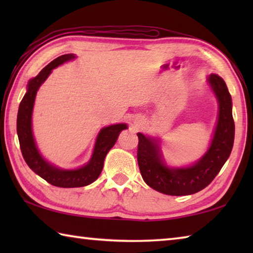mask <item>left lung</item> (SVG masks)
Segmentation results:
<instances>
[{
    "label": "left lung",
    "instance_id": "1",
    "mask_svg": "<svg viewBox=\"0 0 253 253\" xmlns=\"http://www.w3.org/2000/svg\"><path fill=\"white\" fill-rule=\"evenodd\" d=\"M209 83L219 100V119L212 144L208 153L195 165L186 169H169L164 166L160 149L149 137L138 132L137 161L142 177L154 190L168 195H188L203 190L228 160L234 142L232 101L224 80L211 75Z\"/></svg>",
    "mask_w": 253,
    "mask_h": 253
}]
</instances>
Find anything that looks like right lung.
<instances>
[{"instance_id": "1", "label": "right lung", "mask_w": 253, "mask_h": 253, "mask_svg": "<svg viewBox=\"0 0 253 253\" xmlns=\"http://www.w3.org/2000/svg\"><path fill=\"white\" fill-rule=\"evenodd\" d=\"M72 58H75L74 54L60 55L43 68L36 78L30 80L28 91L20 102L18 119H16V131H18L21 153H22L25 163L34 173L45 179L51 185L58 187H81L96 181L104 168V161L107 153L116 143L121 131L127 128L125 124H118V125L102 128L97 137L90 162L81 169L74 170L59 169L48 164L41 157L36 147V144H34L31 128V115L37 91L39 90L40 85L44 83V80L48 78L52 69L62 65L63 62L69 61Z\"/></svg>"}]
</instances>
